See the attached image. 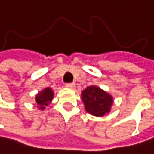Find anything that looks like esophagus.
Wrapping results in <instances>:
<instances>
[{"instance_id":"esophagus-1","label":"esophagus","mask_w":154,"mask_h":154,"mask_svg":"<svg viewBox=\"0 0 154 154\" xmlns=\"http://www.w3.org/2000/svg\"><path fill=\"white\" fill-rule=\"evenodd\" d=\"M65 87L68 88V89H74L75 87V84L74 82H72V83H66L65 84Z\"/></svg>"}]
</instances>
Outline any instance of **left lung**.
I'll use <instances>...</instances> for the list:
<instances>
[{"instance_id": "1", "label": "left lung", "mask_w": 154, "mask_h": 154, "mask_svg": "<svg viewBox=\"0 0 154 154\" xmlns=\"http://www.w3.org/2000/svg\"><path fill=\"white\" fill-rule=\"evenodd\" d=\"M81 99L85 106V110L96 117H103L109 113L113 104L112 96L94 85L82 91Z\"/></svg>"}]
</instances>
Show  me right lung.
I'll use <instances>...</instances> for the list:
<instances>
[{
	"label": "right lung",
	"mask_w": 154,
	"mask_h": 154,
	"mask_svg": "<svg viewBox=\"0 0 154 154\" xmlns=\"http://www.w3.org/2000/svg\"><path fill=\"white\" fill-rule=\"evenodd\" d=\"M54 97V92L50 88H45L43 91L38 92L35 96V102L39 106V109L44 110L46 106L51 102Z\"/></svg>",
	"instance_id": "obj_1"
}]
</instances>
